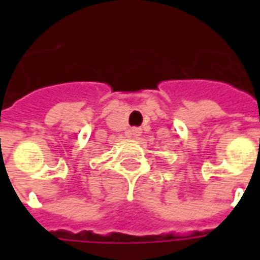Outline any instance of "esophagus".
Returning a JSON list of instances; mask_svg holds the SVG:
<instances>
[{
	"label": "esophagus",
	"mask_w": 260,
	"mask_h": 260,
	"mask_svg": "<svg viewBox=\"0 0 260 260\" xmlns=\"http://www.w3.org/2000/svg\"><path fill=\"white\" fill-rule=\"evenodd\" d=\"M129 135L132 138H139V136L142 135V129H140V128H132V129L129 131Z\"/></svg>",
	"instance_id": "esophagus-1"
}]
</instances>
